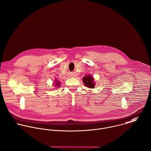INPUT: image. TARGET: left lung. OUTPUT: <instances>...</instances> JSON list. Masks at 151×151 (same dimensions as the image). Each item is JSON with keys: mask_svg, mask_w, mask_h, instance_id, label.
<instances>
[{"mask_svg": "<svg viewBox=\"0 0 151 151\" xmlns=\"http://www.w3.org/2000/svg\"><path fill=\"white\" fill-rule=\"evenodd\" d=\"M83 82L85 86L89 88H93L95 85V82H93V78L91 75L85 76L83 79Z\"/></svg>", "mask_w": 151, "mask_h": 151, "instance_id": "obj_1", "label": "left lung"}]
</instances>
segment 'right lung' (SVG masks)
Listing matches in <instances>:
<instances>
[{
	"instance_id": "obj_1",
	"label": "right lung",
	"mask_w": 151,
	"mask_h": 151,
	"mask_svg": "<svg viewBox=\"0 0 151 151\" xmlns=\"http://www.w3.org/2000/svg\"><path fill=\"white\" fill-rule=\"evenodd\" d=\"M56 81V82L55 83L56 86H58V87H59L60 86V82H59V81Z\"/></svg>"
}]
</instances>
